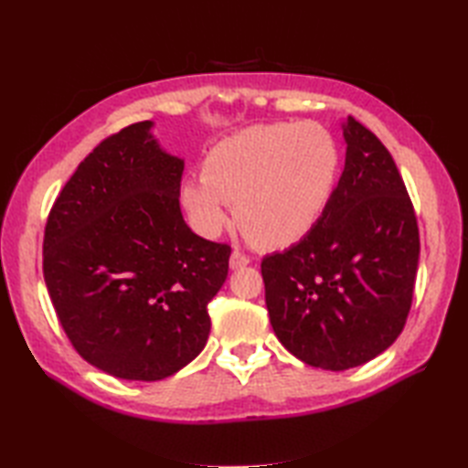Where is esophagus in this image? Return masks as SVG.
<instances>
[{"mask_svg":"<svg viewBox=\"0 0 468 468\" xmlns=\"http://www.w3.org/2000/svg\"><path fill=\"white\" fill-rule=\"evenodd\" d=\"M247 263H251L250 255H245L241 251H233L231 253V260H229V265H231V270H241Z\"/></svg>","mask_w":468,"mask_h":468,"instance_id":"esophagus-1","label":"esophagus"}]
</instances>
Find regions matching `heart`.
Returning a JSON list of instances; mask_svg holds the SVG:
<instances>
[{
    "mask_svg": "<svg viewBox=\"0 0 468 468\" xmlns=\"http://www.w3.org/2000/svg\"><path fill=\"white\" fill-rule=\"evenodd\" d=\"M340 171L332 133L315 122L257 124L217 143L203 175L188 176L181 201L205 235L221 233L235 201V221L265 250L293 245L330 203Z\"/></svg>",
    "mask_w": 468,
    "mask_h": 468,
    "instance_id": "obj_1",
    "label": "heart"
}]
</instances>
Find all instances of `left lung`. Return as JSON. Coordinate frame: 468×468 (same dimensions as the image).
<instances>
[{"instance_id":"1","label":"left lung","mask_w":468,"mask_h":468,"mask_svg":"<svg viewBox=\"0 0 468 468\" xmlns=\"http://www.w3.org/2000/svg\"><path fill=\"white\" fill-rule=\"evenodd\" d=\"M346 166L300 243L263 257L270 322L302 362L340 372L404 330L419 271V223L392 154L364 124L344 122Z\"/></svg>"}]
</instances>
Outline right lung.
Masks as SVG:
<instances>
[{"instance_id":"obj_1","label":"right lung","mask_w":468,"mask_h":468,"mask_svg":"<svg viewBox=\"0 0 468 468\" xmlns=\"http://www.w3.org/2000/svg\"><path fill=\"white\" fill-rule=\"evenodd\" d=\"M151 126L104 138L59 191L44 231V280L69 344L98 370L143 382L201 354L207 305L231 255L185 223V163L161 151Z\"/></svg>"}]
</instances>
